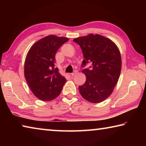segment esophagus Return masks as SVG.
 I'll list each match as a JSON object with an SVG mask.
<instances>
[{
  "mask_svg": "<svg viewBox=\"0 0 146 146\" xmlns=\"http://www.w3.org/2000/svg\"><path fill=\"white\" fill-rule=\"evenodd\" d=\"M78 73V71L77 70H75V71H74V72L73 73H71V75H72V76H74L75 75H76V73Z\"/></svg>",
  "mask_w": 146,
  "mask_h": 146,
  "instance_id": "esophagus-1",
  "label": "esophagus"
}]
</instances>
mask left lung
<instances>
[{
  "label": "left lung",
  "mask_w": 146,
  "mask_h": 146,
  "mask_svg": "<svg viewBox=\"0 0 146 146\" xmlns=\"http://www.w3.org/2000/svg\"><path fill=\"white\" fill-rule=\"evenodd\" d=\"M80 46L84 60L82 65L91 64L82 73L86 77L78 87L82 97L91 103H99L111 95L122 68L119 49L111 39L98 34H89L73 39Z\"/></svg>",
  "instance_id": "8db88e82"
}]
</instances>
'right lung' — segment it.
<instances>
[{
    "label": "right lung",
    "mask_w": 146,
    "mask_h": 146,
    "mask_svg": "<svg viewBox=\"0 0 146 146\" xmlns=\"http://www.w3.org/2000/svg\"><path fill=\"white\" fill-rule=\"evenodd\" d=\"M68 38L53 35L38 40L28 51L24 62V76L34 95L51 101L60 95L66 79L55 67V56Z\"/></svg>",
    "instance_id": "add662e5"
}]
</instances>
